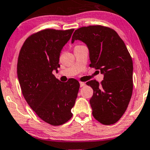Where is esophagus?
Segmentation results:
<instances>
[{"instance_id":"34e87169","label":"esophagus","mask_w":150,"mask_h":150,"mask_svg":"<svg viewBox=\"0 0 150 150\" xmlns=\"http://www.w3.org/2000/svg\"><path fill=\"white\" fill-rule=\"evenodd\" d=\"M80 86H81V87H83L86 86V83L84 82H80Z\"/></svg>"}]
</instances>
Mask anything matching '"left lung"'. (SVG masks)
Segmentation results:
<instances>
[{"instance_id":"1","label":"left lung","mask_w":150,"mask_h":150,"mask_svg":"<svg viewBox=\"0 0 150 150\" xmlns=\"http://www.w3.org/2000/svg\"><path fill=\"white\" fill-rule=\"evenodd\" d=\"M80 40L89 50L91 67L100 70L104 80L86 84L93 88L90 99L93 117L104 125L118 121L133 92V61L125 43L113 29L91 25L74 32L72 43Z\"/></svg>"}]
</instances>
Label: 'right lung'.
Returning <instances> with one entry per match:
<instances>
[{
	"label": "right lung",
	"mask_w": 150,
	"mask_h": 150,
	"mask_svg": "<svg viewBox=\"0 0 150 150\" xmlns=\"http://www.w3.org/2000/svg\"><path fill=\"white\" fill-rule=\"evenodd\" d=\"M73 31L46 29L34 33L18 57L17 76L25 100L41 120L55 126L72 117L80 88L76 79L63 83L53 74L58 71L60 53Z\"/></svg>",
	"instance_id": "right-lung-1"
}]
</instances>
